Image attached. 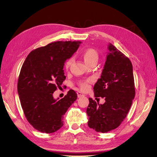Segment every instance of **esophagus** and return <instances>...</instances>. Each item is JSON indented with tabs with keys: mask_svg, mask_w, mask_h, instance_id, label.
Returning <instances> with one entry per match:
<instances>
[{
	"mask_svg": "<svg viewBox=\"0 0 157 157\" xmlns=\"http://www.w3.org/2000/svg\"><path fill=\"white\" fill-rule=\"evenodd\" d=\"M77 96H78V98H80V97H82L84 96V95L80 92H77Z\"/></svg>",
	"mask_w": 157,
	"mask_h": 157,
	"instance_id": "esophagus-1",
	"label": "esophagus"
}]
</instances>
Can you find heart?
Listing matches in <instances>:
<instances>
[{"mask_svg": "<svg viewBox=\"0 0 157 157\" xmlns=\"http://www.w3.org/2000/svg\"><path fill=\"white\" fill-rule=\"evenodd\" d=\"M82 57L85 61V63L86 64L89 65L90 63L94 61H96L98 59V52L92 48H88L84 49L82 52ZM73 62V58H70L69 59L67 62L65 63V67L67 69H68L71 65H72ZM91 82L90 80H84V81H82L79 83V86L82 90L84 91H86L88 88H89V83Z\"/></svg>", "mask_w": 157, "mask_h": 157, "instance_id": "1", "label": "heart"}]
</instances>
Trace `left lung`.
I'll return each mask as SVG.
<instances>
[{
  "label": "left lung",
  "instance_id": "left-lung-1",
  "mask_svg": "<svg viewBox=\"0 0 157 157\" xmlns=\"http://www.w3.org/2000/svg\"><path fill=\"white\" fill-rule=\"evenodd\" d=\"M101 78L94 87L96 98H105L99 104L89 98L86 109L88 125L98 132L105 133L119 126L126 117L135 97L133 67L129 58L111 43Z\"/></svg>",
  "mask_w": 157,
  "mask_h": 157
}]
</instances>
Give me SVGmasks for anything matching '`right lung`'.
Instances as JSON below:
<instances>
[{"instance_id":"right-lung-1","label":"right lung","mask_w":157,"mask_h":157,"mask_svg":"<svg viewBox=\"0 0 157 157\" xmlns=\"http://www.w3.org/2000/svg\"><path fill=\"white\" fill-rule=\"evenodd\" d=\"M80 41H57L31 52L19 76L17 92L25 116L38 131L50 134L63 125V118L77 98L70 90L64 98L54 99L57 87L66 78L63 65L78 50Z\"/></svg>"}]
</instances>
